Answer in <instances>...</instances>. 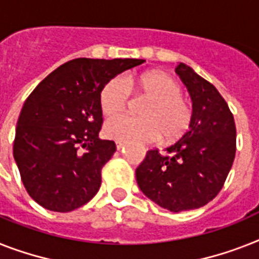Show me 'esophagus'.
<instances>
[{"label":"esophagus","instance_id":"34e87169","mask_svg":"<svg viewBox=\"0 0 259 259\" xmlns=\"http://www.w3.org/2000/svg\"><path fill=\"white\" fill-rule=\"evenodd\" d=\"M115 146H117V150H121V149L125 148V144H122V142H117Z\"/></svg>","mask_w":259,"mask_h":259}]
</instances>
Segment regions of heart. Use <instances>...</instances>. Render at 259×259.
<instances>
[{"mask_svg": "<svg viewBox=\"0 0 259 259\" xmlns=\"http://www.w3.org/2000/svg\"><path fill=\"white\" fill-rule=\"evenodd\" d=\"M130 92L148 98L142 109V118L119 115L109 119L105 134L111 140L127 144H150L161 137L174 142L186 134L191 125L193 111L181 86L162 71H148L136 77H113L100 92L101 110L106 117L119 114L129 104Z\"/></svg>", "mask_w": 259, "mask_h": 259, "instance_id": "b5f03b06", "label": "heart"}]
</instances>
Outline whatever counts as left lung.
Instances as JSON below:
<instances>
[{
	"label": "left lung",
	"instance_id": "left-lung-1",
	"mask_svg": "<svg viewBox=\"0 0 259 259\" xmlns=\"http://www.w3.org/2000/svg\"><path fill=\"white\" fill-rule=\"evenodd\" d=\"M181 77L193 101V119L182 138L146 153L136 170L137 184L148 198L173 213L198 209L224 188L235 157L234 117L214 85L180 64Z\"/></svg>",
	"mask_w": 259,
	"mask_h": 259
}]
</instances>
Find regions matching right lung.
I'll return each mask as SVG.
<instances>
[{
	"label": "right lung",
	"instance_id": "add662e5",
	"mask_svg": "<svg viewBox=\"0 0 259 259\" xmlns=\"http://www.w3.org/2000/svg\"><path fill=\"white\" fill-rule=\"evenodd\" d=\"M144 60L77 58L52 71L25 101L13 155L25 189L52 211L78 209L97 194L114 141L100 140L105 82Z\"/></svg>",
	"mask_w": 259,
	"mask_h": 259
}]
</instances>
